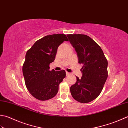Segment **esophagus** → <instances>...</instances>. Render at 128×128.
<instances>
[{
  "instance_id": "obj_1",
  "label": "esophagus",
  "mask_w": 128,
  "mask_h": 128,
  "mask_svg": "<svg viewBox=\"0 0 128 128\" xmlns=\"http://www.w3.org/2000/svg\"><path fill=\"white\" fill-rule=\"evenodd\" d=\"M70 73L68 72H66V75H67V76H68V75H70Z\"/></svg>"
}]
</instances>
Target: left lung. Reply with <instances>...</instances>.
I'll return each instance as SVG.
<instances>
[{"mask_svg": "<svg viewBox=\"0 0 128 128\" xmlns=\"http://www.w3.org/2000/svg\"><path fill=\"white\" fill-rule=\"evenodd\" d=\"M67 37L77 52L78 62L83 64L82 77L70 88L75 100L87 103L100 94L108 77V61L101 48L90 36L70 34Z\"/></svg>", "mask_w": 128, "mask_h": 128, "instance_id": "left-lung-1", "label": "left lung"}]
</instances>
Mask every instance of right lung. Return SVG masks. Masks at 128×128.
<instances>
[{
    "label": "right lung",
    "instance_id": "add662e5",
    "mask_svg": "<svg viewBox=\"0 0 128 128\" xmlns=\"http://www.w3.org/2000/svg\"><path fill=\"white\" fill-rule=\"evenodd\" d=\"M68 41L64 34L47 35L36 41L28 50L22 66L26 87L34 97L47 100L55 96L58 86L66 77L64 70H50L59 45Z\"/></svg>",
    "mask_w": 128,
    "mask_h": 128
}]
</instances>
